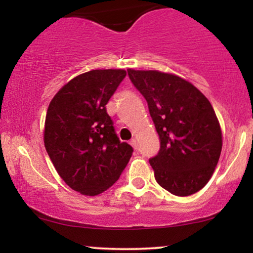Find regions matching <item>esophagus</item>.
<instances>
[{
	"label": "esophagus",
	"mask_w": 253,
	"mask_h": 253,
	"mask_svg": "<svg viewBox=\"0 0 253 253\" xmlns=\"http://www.w3.org/2000/svg\"><path fill=\"white\" fill-rule=\"evenodd\" d=\"M129 144L132 145L133 149H135V150L138 149V141H136V139H132V140L129 141Z\"/></svg>",
	"instance_id": "obj_1"
}]
</instances>
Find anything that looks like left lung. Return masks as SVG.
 <instances>
[{
	"label": "left lung",
	"instance_id": "8db88e82",
	"mask_svg": "<svg viewBox=\"0 0 253 253\" xmlns=\"http://www.w3.org/2000/svg\"><path fill=\"white\" fill-rule=\"evenodd\" d=\"M129 80L147 101L161 139L150 159L161 187L177 196L201 190L213 175L222 149V133L208 98L173 74L127 69Z\"/></svg>",
	"mask_w": 253,
	"mask_h": 253
}]
</instances>
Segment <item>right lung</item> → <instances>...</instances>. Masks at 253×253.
Instances as JSON below:
<instances>
[{"label": "right lung", "mask_w": 253, "mask_h": 253, "mask_svg": "<svg viewBox=\"0 0 253 253\" xmlns=\"http://www.w3.org/2000/svg\"><path fill=\"white\" fill-rule=\"evenodd\" d=\"M126 76L123 69L72 78L48 106L43 144L58 175L75 191L95 196L118 181L133 149L119 140L106 104Z\"/></svg>", "instance_id": "1"}]
</instances>
